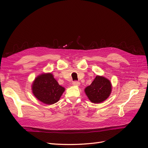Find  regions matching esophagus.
Listing matches in <instances>:
<instances>
[{"instance_id": "1", "label": "esophagus", "mask_w": 148, "mask_h": 148, "mask_svg": "<svg viewBox=\"0 0 148 148\" xmlns=\"http://www.w3.org/2000/svg\"><path fill=\"white\" fill-rule=\"evenodd\" d=\"M73 85L75 86H79L80 85V83L78 82H73Z\"/></svg>"}]
</instances>
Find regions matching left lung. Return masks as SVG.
Wrapping results in <instances>:
<instances>
[{"label":"left lung","instance_id":"1","mask_svg":"<svg viewBox=\"0 0 148 148\" xmlns=\"http://www.w3.org/2000/svg\"><path fill=\"white\" fill-rule=\"evenodd\" d=\"M112 88V85L109 79L96 76L91 84L85 88L84 92L91 102L99 104L109 97Z\"/></svg>","mask_w":148,"mask_h":148}]
</instances>
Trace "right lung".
Returning <instances> with one entry per match:
<instances>
[{
  "instance_id": "1",
  "label": "right lung",
  "mask_w": 148,
  "mask_h": 148,
  "mask_svg": "<svg viewBox=\"0 0 148 148\" xmlns=\"http://www.w3.org/2000/svg\"><path fill=\"white\" fill-rule=\"evenodd\" d=\"M31 90L38 100L47 105L59 101L65 89L58 83L51 73H42L35 78Z\"/></svg>"
}]
</instances>
